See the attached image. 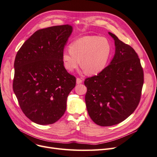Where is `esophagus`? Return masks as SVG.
<instances>
[{
	"instance_id": "obj_1",
	"label": "esophagus",
	"mask_w": 157,
	"mask_h": 157,
	"mask_svg": "<svg viewBox=\"0 0 157 157\" xmlns=\"http://www.w3.org/2000/svg\"><path fill=\"white\" fill-rule=\"evenodd\" d=\"M76 82H77V84H81V83L82 82V80H81L80 78H77V80H76Z\"/></svg>"
}]
</instances>
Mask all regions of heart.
<instances>
[{
    "label": "heart",
    "instance_id": "1",
    "mask_svg": "<svg viewBox=\"0 0 157 157\" xmlns=\"http://www.w3.org/2000/svg\"><path fill=\"white\" fill-rule=\"evenodd\" d=\"M111 55V46L107 39L89 35L75 40L70 49L64 50L62 61L68 71H74L80 63L87 74L96 75L107 66Z\"/></svg>",
    "mask_w": 157,
    "mask_h": 157
}]
</instances>
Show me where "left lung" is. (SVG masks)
Masks as SVG:
<instances>
[{"mask_svg": "<svg viewBox=\"0 0 157 157\" xmlns=\"http://www.w3.org/2000/svg\"><path fill=\"white\" fill-rule=\"evenodd\" d=\"M108 33L115 41L113 58L101 73L84 81L87 112L100 126L118 124L132 114L140 102L144 84L143 70L134 49Z\"/></svg>", "mask_w": 157, "mask_h": 157, "instance_id": "obj_1", "label": "left lung"}]
</instances>
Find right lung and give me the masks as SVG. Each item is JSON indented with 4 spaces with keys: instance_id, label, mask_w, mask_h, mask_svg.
Segmentation results:
<instances>
[{
    "instance_id": "obj_1",
    "label": "right lung",
    "mask_w": 157,
    "mask_h": 157,
    "mask_svg": "<svg viewBox=\"0 0 157 157\" xmlns=\"http://www.w3.org/2000/svg\"><path fill=\"white\" fill-rule=\"evenodd\" d=\"M72 32L69 24L39 29L16 55L13 91L25 115L36 124H53L66 111L76 78L64 67L62 53Z\"/></svg>"
}]
</instances>
